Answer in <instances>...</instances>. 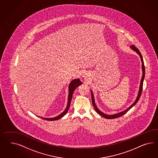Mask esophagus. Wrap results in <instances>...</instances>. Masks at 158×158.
Segmentation results:
<instances>
[{
	"label": "esophagus",
	"mask_w": 158,
	"mask_h": 158,
	"mask_svg": "<svg viewBox=\"0 0 158 158\" xmlns=\"http://www.w3.org/2000/svg\"><path fill=\"white\" fill-rule=\"evenodd\" d=\"M83 77H84V78H85V77H86V75H83Z\"/></svg>",
	"instance_id": "1"
}]
</instances>
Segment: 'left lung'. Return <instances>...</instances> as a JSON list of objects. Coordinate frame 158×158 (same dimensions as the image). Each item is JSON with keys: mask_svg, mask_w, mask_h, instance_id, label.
Returning <instances> with one entry per match:
<instances>
[{"mask_svg": "<svg viewBox=\"0 0 158 158\" xmlns=\"http://www.w3.org/2000/svg\"><path fill=\"white\" fill-rule=\"evenodd\" d=\"M131 48L132 49L133 51L136 52L139 55L140 57L141 61V63H142V72H143V75L141 77V79L140 83V87H139V92H138V94H137V98L135 102L133 103L128 108H127L126 110H125L124 111H121L119 112L118 113H116V114H111V115H108L106 114H105L104 113H103L101 110H99L97 106H96L95 105V100H94V95H93V93L92 91V90H91V98H92V102H93V106L94 107V109L95 110V111H97L98 113V114H99L100 115H102V117H103L104 118H106V119H113V118H116L117 117H121L122 115L125 114L127 111H129L133 106H134L137 102L139 101V99L140 98L141 94V92H142V90H143V81H144V77H145V67H144V61H143V57L141 56V54L140 52L139 51V49L136 48V47H135L134 45H132L131 46Z\"/></svg>", "mask_w": 158, "mask_h": 158, "instance_id": "obj_1", "label": "left lung"}]
</instances>
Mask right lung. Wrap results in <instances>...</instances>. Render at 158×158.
<instances>
[{
    "label": "right lung",
    "instance_id": "obj_1",
    "mask_svg": "<svg viewBox=\"0 0 158 158\" xmlns=\"http://www.w3.org/2000/svg\"><path fill=\"white\" fill-rule=\"evenodd\" d=\"M81 85V81L80 79H75L73 80L72 81L70 82L69 85V87H68V102H67V105L66 108L65 109L64 111L62 112L60 114H59L56 117H52V118H44V117H39L45 120H48V121H56L57 119H60L61 118H62L68 111V109L70 106L71 105V99L73 98V93L74 90L76 89L77 87H78L79 85Z\"/></svg>",
    "mask_w": 158,
    "mask_h": 158
}]
</instances>
